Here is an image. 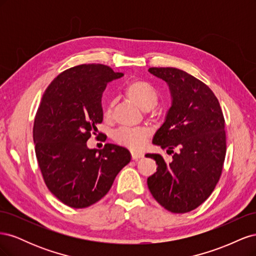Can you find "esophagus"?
<instances>
[{
  "instance_id": "34e87169",
  "label": "esophagus",
  "mask_w": 256,
  "mask_h": 256,
  "mask_svg": "<svg viewBox=\"0 0 256 256\" xmlns=\"http://www.w3.org/2000/svg\"><path fill=\"white\" fill-rule=\"evenodd\" d=\"M143 156L141 154H138L136 152H131V158H132V160H138V159H140Z\"/></svg>"
}]
</instances>
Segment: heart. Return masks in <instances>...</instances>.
<instances>
[{
	"label": "heart",
	"instance_id": "b5f03b06",
	"mask_svg": "<svg viewBox=\"0 0 256 256\" xmlns=\"http://www.w3.org/2000/svg\"><path fill=\"white\" fill-rule=\"evenodd\" d=\"M126 95L134 102L144 111L152 110L158 104L159 94L152 85L145 81H134L126 88ZM113 110V102H110L104 108V116L110 118ZM148 130L138 127L127 128L122 127L116 130L114 140L120 145L129 147L131 150H141L144 146L146 138L148 136Z\"/></svg>",
	"mask_w": 256,
	"mask_h": 256
}]
</instances>
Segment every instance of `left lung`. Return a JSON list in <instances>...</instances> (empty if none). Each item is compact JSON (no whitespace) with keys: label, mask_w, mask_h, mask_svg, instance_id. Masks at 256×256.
I'll return each instance as SVG.
<instances>
[{"label":"left lung","mask_w":256,"mask_h":256,"mask_svg":"<svg viewBox=\"0 0 256 256\" xmlns=\"http://www.w3.org/2000/svg\"><path fill=\"white\" fill-rule=\"evenodd\" d=\"M148 72L171 90L172 106L152 143L172 154V161L168 164L159 154H145L158 166L147 184L166 210L184 214L204 203L220 180L226 152V120L218 99L202 81L173 67Z\"/></svg>","instance_id":"obj_1"}]
</instances>
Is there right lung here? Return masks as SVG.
Masks as SVG:
<instances>
[{"label": "right lung", "mask_w": 256, "mask_h": 256, "mask_svg": "<svg viewBox=\"0 0 256 256\" xmlns=\"http://www.w3.org/2000/svg\"><path fill=\"white\" fill-rule=\"evenodd\" d=\"M122 76L102 64L78 65L60 72L44 92L33 128L36 157L46 186L69 207L85 208L102 200L130 162L122 146L86 145L102 122L108 82Z\"/></svg>", "instance_id": "right-lung-1"}]
</instances>
